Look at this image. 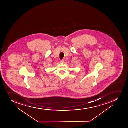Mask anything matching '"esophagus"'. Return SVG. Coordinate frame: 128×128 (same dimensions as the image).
<instances>
[{"label": "esophagus", "mask_w": 128, "mask_h": 128, "mask_svg": "<svg viewBox=\"0 0 128 128\" xmlns=\"http://www.w3.org/2000/svg\"><path fill=\"white\" fill-rule=\"evenodd\" d=\"M60 62H61V63H64V59L61 60L60 61Z\"/></svg>", "instance_id": "obj_1"}]
</instances>
